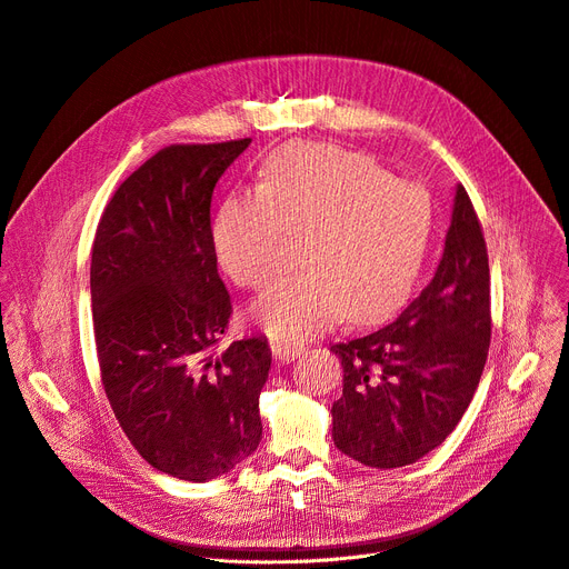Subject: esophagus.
<instances>
[{
    "label": "esophagus",
    "mask_w": 569,
    "mask_h": 569,
    "mask_svg": "<svg viewBox=\"0 0 569 569\" xmlns=\"http://www.w3.org/2000/svg\"><path fill=\"white\" fill-rule=\"evenodd\" d=\"M271 351L276 356L278 362H289L293 358H298L300 353L306 351V345L303 342H296V340H273L271 342Z\"/></svg>",
    "instance_id": "obj_1"
}]
</instances>
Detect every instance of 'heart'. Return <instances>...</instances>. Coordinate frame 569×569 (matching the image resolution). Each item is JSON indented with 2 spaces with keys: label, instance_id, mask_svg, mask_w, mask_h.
<instances>
[{
  "label": "heart",
  "instance_id": "b5f03b06",
  "mask_svg": "<svg viewBox=\"0 0 569 569\" xmlns=\"http://www.w3.org/2000/svg\"><path fill=\"white\" fill-rule=\"evenodd\" d=\"M300 233L298 273L252 306L273 336H317L342 315L377 323L405 303L422 269L431 202L418 183L395 181L370 156L330 144H287L261 181L227 197L211 241L224 273L261 289L278 273V248Z\"/></svg>",
  "mask_w": 569,
  "mask_h": 569
}]
</instances>
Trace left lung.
Returning a JSON list of instances; mask_svg holds the SVG:
<instances>
[{"label": "left lung", "mask_w": 569, "mask_h": 569, "mask_svg": "<svg viewBox=\"0 0 569 569\" xmlns=\"http://www.w3.org/2000/svg\"><path fill=\"white\" fill-rule=\"evenodd\" d=\"M489 340L487 246L459 183L431 282L392 323L330 347L345 367L330 409L338 450L372 469H399L439 448L471 405Z\"/></svg>", "instance_id": "left-lung-1"}]
</instances>
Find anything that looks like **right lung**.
Masks as SVG:
<instances>
[{
  "label": "right lung",
  "instance_id": "1",
  "mask_svg": "<svg viewBox=\"0 0 569 569\" xmlns=\"http://www.w3.org/2000/svg\"><path fill=\"white\" fill-rule=\"evenodd\" d=\"M250 142L160 149L117 188L91 248L110 407L156 471L188 482L229 473L261 441L271 349L263 338L220 349L231 300L211 241L213 188Z\"/></svg>",
  "mask_w": 569,
  "mask_h": 569
}]
</instances>
